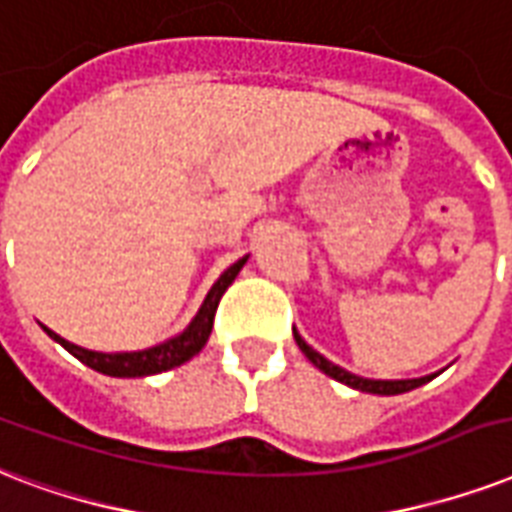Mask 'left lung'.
I'll return each instance as SVG.
<instances>
[{
	"instance_id": "left-lung-1",
	"label": "left lung",
	"mask_w": 512,
	"mask_h": 512,
	"mask_svg": "<svg viewBox=\"0 0 512 512\" xmlns=\"http://www.w3.org/2000/svg\"><path fill=\"white\" fill-rule=\"evenodd\" d=\"M293 339H296V344H299V350L304 352V355H307V360H310L312 366H318L320 371H323V374L331 376V379H336V382L347 384V387H352V390L371 392V395H400V392L414 390V387H422V384H425V382L435 379V374L419 376V379H366V376L350 374L347 368L336 366V363H331V360H328V358H323V355H320L318 350H312L310 344L301 339L296 328H293Z\"/></svg>"
}]
</instances>
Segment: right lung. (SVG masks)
<instances>
[{
	"mask_svg": "<svg viewBox=\"0 0 512 512\" xmlns=\"http://www.w3.org/2000/svg\"><path fill=\"white\" fill-rule=\"evenodd\" d=\"M243 259H237L232 267H227L221 272V277L211 285V291L205 296V301L200 304V310L192 318V323L181 331V334L170 336L165 342L154 344V347H146V350L136 352H98V350H85L79 344L63 339L55 331H50L47 326H42L53 342H58L63 350H69L77 360H82L85 366H90L93 371H101L106 376H120V379H133V376H152L162 374V371H170V368L181 366L186 360H192L197 352L205 347L208 336H211L213 318H216V307H219L221 296L227 291L229 285L235 283V277L240 275V269L245 267Z\"/></svg>",
	"mask_w": 512,
	"mask_h": 512,
	"instance_id": "1",
	"label": "right lung"
}]
</instances>
